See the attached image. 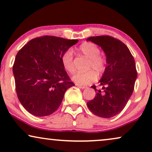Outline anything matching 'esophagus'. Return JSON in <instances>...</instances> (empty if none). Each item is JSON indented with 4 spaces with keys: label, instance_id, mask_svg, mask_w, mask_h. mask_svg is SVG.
Masks as SVG:
<instances>
[{
    "label": "esophagus",
    "instance_id": "1",
    "mask_svg": "<svg viewBox=\"0 0 152 152\" xmlns=\"http://www.w3.org/2000/svg\"><path fill=\"white\" fill-rule=\"evenodd\" d=\"M75 85H76V86H77L78 87H80V88H86V86L81 85V84H76Z\"/></svg>",
    "mask_w": 152,
    "mask_h": 152
}]
</instances>
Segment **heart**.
I'll use <instances>...</instances> for the list:
<instances>
[{"label": "heart", "instance_id": "b5f03b06", "mask_svg": "<svg viewBox=\"0 0 152 152\" xmlns=\"http://www.w3.org/2000/svg\"><path fill=\"white\" fill-rule=\"evenodd\" d=\"M79 50L89 58L88 71L78 72L72 77L74 82L79 84H88L97 80V74L102 75L105 72L107 68V60L100 55V50L97 45L92 42H84L79 47ZM62 66L69 73L75 72L73 61V51L72 49H68L63 53L61 56Z\"/></svg>", "mask_w": 152, "mask_h": 152}]
</instances>
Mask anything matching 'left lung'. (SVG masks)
I'll list each match as a JSON object with an SVG mask.
<instances>
[{"label": "left lung", "instance_id": "8db88e82", "mask_svg": "<svg viewBox=\"0 0 152 152\" xmlns=\"http://www.w3.org/2000/svg\"><path fill=\"white\" fill-rule=\"evenodd\" d=\"M86 41L100 46L107 60V68L100 80L102 90L91 86L96 94L87 106L98 117H112L123 110L133 92L137 75L135 60L126 45L115 37L98 35Z\"/></svg>", "mask_w": 152, "mask_h": 152}]
</instances>
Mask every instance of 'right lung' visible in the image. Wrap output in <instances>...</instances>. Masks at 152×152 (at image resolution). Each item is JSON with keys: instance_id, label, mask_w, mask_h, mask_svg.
<instances>
[{"instance_id": "obj_1", "label": "right lung", "mask_w": 152, "mask_h": 152, "mask_svg": "<svg viewBox=\"0 0 152 152\" xmlns=\"http://www.w3.org/2000/svg\"><path fill=\"white\" fill-rule=\"evenodd\" d=\"M78 40L44 35L27 42L15 57L13 73L17 97L31 115L45 117L59 107L74 86L62 66L64 52Z\"/></svg>"}]
</instances>
